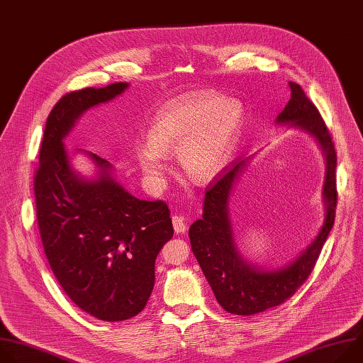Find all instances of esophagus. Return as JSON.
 Returning a JSON list of instances; mask_svg holds the SVG:
<instances>
[{"label": "esophagus", "instance_id": "esophagus-1", "mask_svg": "<svg viewBox=\"0 0 363 363\" xmlns=\"http://www.w3.org/2000/svg\"><path fill=\"white\" fill-rule=\"evenodd\" d=\"M173 228H174V232L179 233V235L186 233L187 226H186L184 217H182V216H173Z\"/></svg>", "mask_w": 363, "mask_h": 363}]
</instances>
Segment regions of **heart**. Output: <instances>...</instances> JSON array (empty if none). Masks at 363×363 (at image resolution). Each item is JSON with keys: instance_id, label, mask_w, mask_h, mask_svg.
<instances>
[{"instance_id": "b5f03b06", "label": "heart", "mask_w": 363, "mask_h": 363, "mask_svg": "<svg viewBox=\"0 0 363 363\" xmlns=\"http://www.w3.org/2000/svg\"><path fill=\"white\" fill-rule=\"evenodd\" d=\"M243 124V110L220 97H183L164 104L149 125V143H135L134 159L153 184L166 172V155L177 152L183 173L193 183H208L232 159Z\"/></svg>"}]
</instances>
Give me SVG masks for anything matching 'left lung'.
<instances>
[{
    "label": "left lung",
    "instance_id": "left-lung-1",
    "mask_svg": "<svg viewBox=\"0 0 363 363\" xmlns=\"http://www.w3.org/2000/svg\"><path fill=\"white\" fill-rule=\"evenodd\" d=\"M291 100L276 124L312 135L325 157L322 200L325 219L315 239L291 262L280 267H260L247 262L235 242L229 201L240 176L253 159L232 162L207 189L203 217L189 229L191 250L211 287L216 301L233 315L250 316L279 306L291 298L311 274L335 222L336 152L325 121L302 87L289 82Z\"/></svg>",
    "mask_w": 363,
    "mask_h": 363
}]
</instances>
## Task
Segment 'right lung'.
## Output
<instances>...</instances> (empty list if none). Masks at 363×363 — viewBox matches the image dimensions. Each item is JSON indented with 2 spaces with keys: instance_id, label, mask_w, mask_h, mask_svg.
<instances>
[{
  "instance_id": "1",
  "label": "right lung",
  "mask_w": 363,
  "mask_h": 363,
  "mask_svg": "<svg viewBox=\"0 0 363 363\" xmlns=\"http://www.w3.org/2000/svg\"><path fill=\"white\" fill-rule=\"evenodd\" d=\"M128 83L65 94L51 110L34 179L37 220L45 256L62 291L91 316L118 322L138 315L155 287V263L173 238L162 200L131 196L100 156L64 140L84 113L121 96ZM86 154L96 170L80 175L70 160Z\"/></svg>"
}]
</instances>
